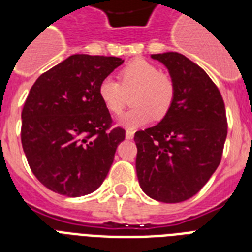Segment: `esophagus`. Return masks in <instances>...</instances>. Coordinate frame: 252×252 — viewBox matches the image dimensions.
Here are the masks:
<instances>
[{
  "instance_id": "obj_1",
  "label": "esophagus",
  "mask_w": 252,
  "mask_h": 252,
  "mask_svg": "<svg viewBox=\"0 0 252 252\" xmlns=\"http://www.w3.org/2000/svg\"><path fill=\"white\" fill-rule=\"evenodd\" d=\"M134 137V132L133 130H126V140H132Z\"/></svg>"
}]
</instances>
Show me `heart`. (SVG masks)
<instances>
[{"label": "heart", "instance_id": "1", "mask_svg": "<svg viewBox=\"0 0 252 252\" xmlns=\"http://www.w3.org/2000/svg\"><path fill=\"white\" fill-rule=\"evenodd\" d=\"M120 84L111 77L100 81L98 95L111 114H120L126 103V94L132 95L133 107L119 118L120 126L137 129L167 114L174 99L171 78L154 64L144 59H136L126 64L119 73Z\"/></svg>", "mask_w": 252, "mask_h": 252}]
</instances>
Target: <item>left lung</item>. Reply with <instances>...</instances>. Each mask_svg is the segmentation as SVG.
<instances>
[{"mask_svg":"<svg viewBox=\"0 0 252 252\" xmlns=\"http://www.w3.org/2000/svg\"><path fill=\"white\" fill-rule=\"evenodd\" d=\"M152 59L167 68L175 93L161 122L134 134L136 171L149 197L180 203L219 167L227 134L225 104L209 76L186 56L165 52Z\"/></svg>","mask_w":252,"mask_h":252,"instance_id":"obj_1","label":"left lung"}]
</instances>
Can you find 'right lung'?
Masks as SVG:
<instances>
[{"instance_id": "add662e5", "label": "right lung", "mask_w": 252, "mask_h": 252, "mask_svg": "<svg viewBox=\"0 0 252 252\" xmlns=\"http://www.w3.org/2000/svg\"><path fill=\"white\" fill-rule=\"evenodd\" d=\"M119 57L73 55L32 85L22 111V146L43 186L78 197L100 187L126 130L111 126L98 86Z\"/></svg>"}]
</instances>
